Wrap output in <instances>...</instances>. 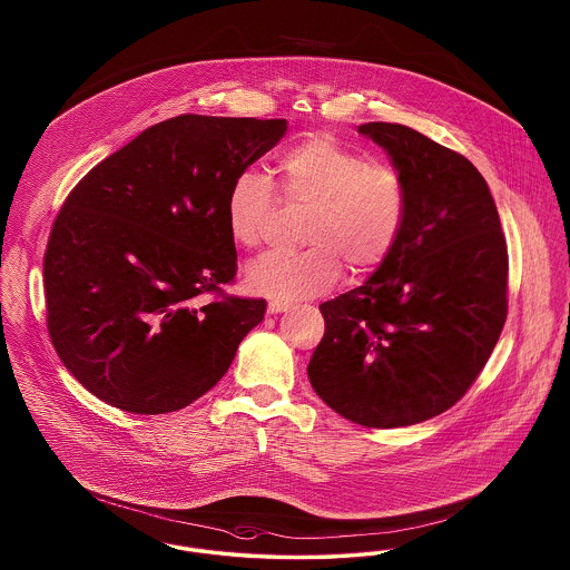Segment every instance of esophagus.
<instances>
[{
	"instance_id": "34e87169",
	"label": "esophagus",
	"mask_w": 570,
	"mask_h": 570,
	"mask_svg": "<svg viewBox=\"0 0 570 570\" xmlns=\"http://www.w3.org/2000/svg\"><path fill=\"white\" fill-rule=\"evenodd\" d=\"M288 307H291V303L273 298V301H269V305H267V312H269V314H279V312H286Z\"/></svg>"
}]
</instances>
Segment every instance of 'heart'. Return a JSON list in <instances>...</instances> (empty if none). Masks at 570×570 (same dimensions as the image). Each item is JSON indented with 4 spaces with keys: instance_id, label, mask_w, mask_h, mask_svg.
<instances>
[{
    "instance_id": "b5f03b06",
    "label": "heart",
    "mask_w": 570,
    "mask_h": 570,
    "mask_svg": "<svg viewBox=\"0 0 570 570\" xmlns=\"http://www.w3.org/2000/svg\"><path fill=\"white\" fill-rule=\"evenodd\" d=\"M284 198L307 205L301 252H269L247 265L245 286L265 297L305 298L326 291L342 273L376 269L397 244L406 216L402 177L328 135H312L277 158ZM267 177L244 168L226 191L224 217L230 239L256 247L275 209Z\"/></svg>"
}]
</instances>
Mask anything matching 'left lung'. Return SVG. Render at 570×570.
<instances>
[{"instance_id": "1", "label": "left lung", "mask_w": 570, "mask_h": 570, "mask_svg": "<svg viewBox=\"0 0 570 570\" xmlns=\"http://www.w3.org/2000/svg\"><path fill=\"white\" fill-rule=\"evenodd\" d=\"M356 132L402 177L406 216L365 284L321 305L307 376L344 419L393 430L449 410L481 374L507 321L509 256L474 164L400 124Z\"/></svg>"}]
</instances>
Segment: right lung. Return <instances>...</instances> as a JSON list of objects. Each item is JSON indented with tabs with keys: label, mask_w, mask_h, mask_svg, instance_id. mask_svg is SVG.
Here are the masks:
<instances>
[{
	"label": "right lung",
	"mask_w": 570,
	"mask_h": 570,
	"mask_svg": "<svg viewBox=\"0 0 570 570\" xmlns=\"http://www.w3.org/2000/svg\"><path fill=\"white\" fill-rule=\"evenodd\" d=\"M286 119L179 115L147 128L70 191L45 254L49 335L110 406L164 414L228 372L265 298L198 297L237 272L224 200Z\"/></svg>",
	"instance_id": "right-lung-1"
}]
</instances>
